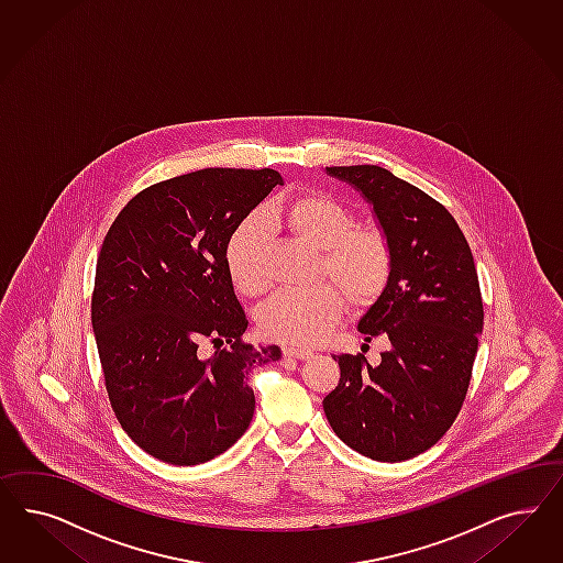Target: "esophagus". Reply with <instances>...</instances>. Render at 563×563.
<instances>
[{"mask_svg":"<svg viewBox=\"0 0 563 563\" xmlns=\"http://www.w3.org/2000/svg\"><path fill=\"white\" fill-rule=\"evenodd\" d=\"M283 355L290 358H309L313 353L307 351V349H301V346H285Z\"/></svg>","mask_w":563,"mask_h":563,"instance_id":"esophagus-1","label":"esophagus"}]
</instances>
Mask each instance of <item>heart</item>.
<instances>
[{
  "label": "heart",
  "mask_w": 563,
  "mask_h": 563,
  "mask_svg": "<svg viewBox=\"0 0 563 563\" xmlns=\"http://www.w3.org/2000/svg\"><path fill=\"white\" fill-rule=\"evenodd\" d=\"M266 221L287 227L292 235L318 250V283L309 289H285L260 307L257 325L264 336L292 344H318L341 320L342 306L365 311L384 295L393 274L388 238L369 224H355V214L325 194H303L274 205ZM266 224L247 219L229 239L227 268L243 295H260L264 273Z\"/></svg>",
  "instance_id": "1"
}]
</instances>
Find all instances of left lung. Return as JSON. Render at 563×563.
Returning <instances> with one entry per match:
<instances>
[{
    "label": "left lung",
    "instance_id": "left-lung-1",
    "mask_svg": "<svg viewBox=\"0 0 563 563\" xmlns=\"http://www.w3.org/2000/svg\"><path fill=\"white\" fill-rule=\"evenodd\" d=\"M325 175L357 189L393 247L390 283L357 322L365 342L384 336L390 349L375 367L363 355H334L341 382L324 398L325 419L358 454L409 461L450 429L468 390L483 332L475 260L454 217L390 170Z\"/></svg>",
    "mask_w": 563,
    "mask_h": 563
}]
</instances>
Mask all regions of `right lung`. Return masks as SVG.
<instances>
[{"instance_id": "obj_1", "label": "right lung", "mask_w": 563, "mask_h": 563, "mask_svg": "<svg viewBox=\"0 0 563 563\" xmlns=\"http://www.w3.org/2000/svg\"><path fill=\"white\" fill-rule=\"evenodd\" d=\"M283 184L274 169L179 175L134 196L102 241L90 320L104 386L123 431L158 461L229 450L254 417L252 369L280 358L276 344L243 341L227 245ZM205 338L218 346L208 360Z\"/></svg>"}]
</instances>
